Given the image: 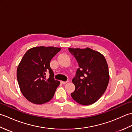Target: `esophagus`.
<instances>
[{
    "instance_id": "obj_1",
    "label": "esophagus",
    "mask_w": 132,
    "mask_h": 132,
    "mask_svg": "<svg viewBox=\"0 0 132 132\" xmlns=\"http://www.w3.org/2000/svg\"><path fill=\"white\" fill-rule=\"evenodd\" d=\"M68 82H69L68 80V81H66V82H64V81H61V83L62 84H63V85H64V84H66L67 83H68Z\"/></svg>"
}]
</instances>
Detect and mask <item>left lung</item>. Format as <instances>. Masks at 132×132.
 <instances>
[{
  "instance_id": "left-lung-1",
  "label": "left lung",
  "mask_w": 132,
  "mask_h": 132,
  "mask_svg": "<svg viewBox=\"0 0 132 132\" xmlns=\"http://www.w3.org/2000/svg\"><path fill=\"white\" fill-rule=\"evenodd\" d=\"M74 56L79 68L72 80L75 86L71 94L75 102L84 105L95 103L107 87L109 74L107 62L102 54L89 47L69 48Z\"/></svg>"
}]
</instances>
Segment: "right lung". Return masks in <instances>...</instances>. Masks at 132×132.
I'll list each match as a JSON object with an SVG mask.
<instances>
[{"label":"right lung","instance_id":"add662e5","mask_svg":"<svg viewBox=\"0 0 132 132\" xmlns=\"http://www.w3.org/2000/svg\"><path fill=\"white\" fill-rule=\"evenodd\" d=\"M61 49L52 46L34 47L22 58L17 69V79L22 94L30 102L42 104L48 102L54 96L60 82L53 78L50 62ZM47 72L50 74L47 79Z\"/></svg>","mask_w":132,"mask_h":132}]
</instances>
